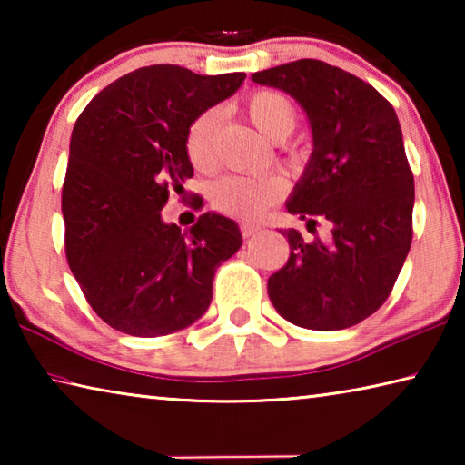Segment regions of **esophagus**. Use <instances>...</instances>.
<instances>
[{
    "instance_id": "esophagus-1",
    "label": "esophagus",
    "mask_w": 465,
    "mask_h": 465,
    "mask_svg": "<svg viewBox=\"0 0 465 465\" xmlns=\"http://www.w3.org/2000/svg\"><path fill=\"white\" fill-rule=\"evenodd\" d=\"M242 235L243 238H252V235H256L258 232H261V225H254V223H242Z\"/></svg>"
}]
</instances>
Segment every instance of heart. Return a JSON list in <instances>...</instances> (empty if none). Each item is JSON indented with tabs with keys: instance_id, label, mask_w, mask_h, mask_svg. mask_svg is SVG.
Wrapping results in <instances>:
<instances>
[{
	"instance_id": "heart-1",
	"label": "heart",
	"mask_w": 465,
	"mask_h": 465,
	"mask_svg": "<svg viewBox=\"0 0 465 465\" xmlns=\"http://www.w3.org/2000/svg\"><path fill=\"white\" fill-rule=\"evenodd\" d=\"M243 113L256 131L269 141H282L295 129L297 113L279 92L261 90L243 100ZM219 114L207 110L194 119L186 133V153L196 170H209L215 163V131ZM285 183L274 174L225 176L211 188V203L217 211L238 219H261L264 211L281 201Z\"/></svg>"
}]
</instances>
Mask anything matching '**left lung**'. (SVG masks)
<instances>
[{
	"label": "left lung",
	"mask_w": 465,
	"mask_h": 465,
	"mask_svg": "<svg viewBox=\"0 0 465 465\" xmlns=\"http://www.w3.org/2000/svg\"><path fill=\"white\" fill-rule=\"evenodd\" d=\"M252 82L289 94L308 116L312 155L287 199L330 240H289V261L269 279L282 318L310 330L351 328L381 308L412 242L414 178L396 110L373 85L318 59L252 74Z\"/></svg>",
	"instance_id": "1"
}]
</instances>
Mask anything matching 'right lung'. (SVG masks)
Here are the masks:
<instances>
[{
	"mask_svg": "<svg viewBox=\"0 0 465 465\" xmlns=\"http://www.w3.org/2000/svg\"><path fill=\"white\" fill-rule=\"evenodd\" d=\"M246 74L149 65L106 85L77 119L65 184V252L92 310L124 334L166 336L209 310L217 266L242 246L233 219L203 213L191 230L160 211L193 176L186 133L238 92Z\"/></svg>",
	"mask_w": 465,
	"mask_h": 465,
	"instance_id": "right-lung-1",
	"label": "right lung"
}]
</instances>
